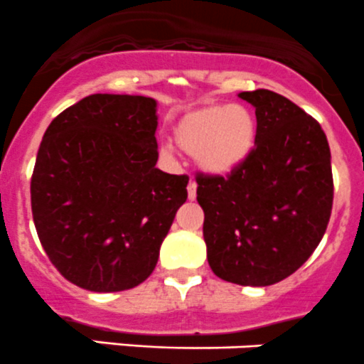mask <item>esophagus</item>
<instances>
[{"label": "esophagus", "instance_id": "esophagus-1", "mask_svg": "<svg viewBox=\"0 0 364 364\" xmlns=\"http://www.w3.org/2000/svg\"><path fill=\"white\" fill-rule=\"evenodd\" d=\"M196 197H197V183L190 179V183H188V199L193 200Z\"/></svg>", "mask_w": 364, "mask_h": 364}]
</instances>
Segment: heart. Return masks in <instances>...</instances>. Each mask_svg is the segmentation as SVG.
Returning a JSON list of instances; mask_svg holds the SVG:
<instances>
[{
	"label": "heart",
	"mask_w": 364,
	"mask_h": 364,
	"mask_svg": "<svg viewBox=\"0 0 364 364\" xmlns=\"http://www.w3.org/2000/svg\"><path fill=\"white\" fill-rule=\"evenodd\" d=\"M174 139L181 149L196 156L200 168L217 176L231 174L256 147L257 121L243 105L208 103L179 119ZM164 151L172 153L171 144H164Z\"/></svg>",
	"instance_id": "obj_1"
}]
</instances>
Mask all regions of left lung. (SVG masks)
<instances>
[{
	"label": "left lung",
	"mask_w": 364,
	"mask_h": 364,
	"mask_svg": "<svg viewBox=\"0 0 364 364\" xmlns=\"http://www.w3.org/2000/svg\"><path fill=\"white\" fill-rule=\"evenodd\" d=\"M256 108L257 140L235 172L197 176V203L215 276L270 287L318 247L333 210L327 136L302 108L272 90L240 92Z\"/></svg>",
	"instance_id": "8db88e82"
}]
</instances>
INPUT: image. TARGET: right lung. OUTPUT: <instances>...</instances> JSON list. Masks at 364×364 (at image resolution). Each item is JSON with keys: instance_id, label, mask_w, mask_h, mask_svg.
Listing matches in <instances>:
<instances>
[{"instance_id": "right-lung-1", "label": "right lung", "mask_w": 364, "mask_h": 364, "mask_svg": "<svg viewBox=\"0 0 364 364\" xmlns=\"http://www.w3.org/2000/svg\"><path fill=\"white\" fill-rule=\"evenodd\" d=\"M156 101L92 94L46 129L31 213L56 270L83 290L122 291L153 274L188 176L156 168Z\"/></svg>"}]
</instances>
